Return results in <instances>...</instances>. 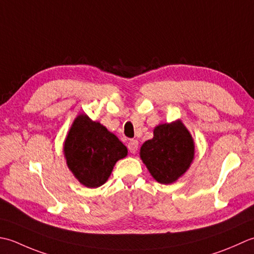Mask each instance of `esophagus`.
<instances>
[{
  "mask_svg": "<svg viewBox=\"0 0 254 254\" xmlns=\"http://www.w3.org/2000/svg\"><path fill=\"white\" fill-rule=\"evenodd\" d=\"M128 150L132 154L136 153L137 150H138V141L134 140V139H131V140L128 142Z\"/></svg>",
  "mask_w": 254,
  "mask_h": 254,
  "instance_id": "obj_1",
  "label": "esophagus"
}]
</instances>
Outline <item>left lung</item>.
Segmentation results:
<instances>
[{"label": "left lung", "mask_w": 254, "mask_h": 254, "mask_svg": "<svg viewBox=\"0 0 254 254\" xmlns=\"http://www.w3.org/2000/svg\"><path fill=\"white\" fill-rule=\"evenodd\" d=\"M139 154L158 183L172 184L193 162L194 139L181 120L160 124L153 129V138L143 142Z\"/></svg>", "instance_id": "1"}]
</instances>
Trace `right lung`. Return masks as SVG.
Wrapping results in <instances>:
<instances>
[{"mask_svg":"<svg viewBox=\"0 0 254 254\" xmlns=\"http://www.w3.org/2000/svg\"><path fill=\"white\" fill-rule=\"evenodd\" d=\"M127 153L126 146L115 134L82 113L74 118L64 143L69 170L82 185L89 189L104 184L116 162Z\"/></svg>","mask_w":254,"mask_h":254,"instance_id":"1","label":"right lung"}]
</instances>
